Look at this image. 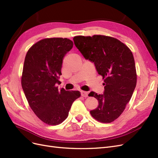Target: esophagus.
<instances>
[{
  "label": "esophagus",
  "mask_w": 158,
  "mask_h": 158,
  "mask_svg": "<svg viewBox=\"0 0 158 158\" xmlns=\"http://www.w3.org/2000/svg\"><path fill=\"white\" fill-rule=\"evenodd\" d=\"M81 95H82V97L84 98H87L88 97V92H85V91H81Z\"/></svg>",
  "instance_id": "1"
}]
</instances>
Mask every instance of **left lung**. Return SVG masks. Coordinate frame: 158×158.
I'll use <instances>...</instances> for the list:
<instances>
[{
	"mask_svg": "<svg viewBox=\"0 0 158 158\" xmlns=\"http://www.w3.org/2000/svg\"><path fill=\"white\" fill-rule=\"evenodd\" d=\"M74 44L84 58L93 62L104 80V93L91 92L89 96L98 99L96 109L90 114L97 121H114L125 110L136 85L135 59L131 49L116 38L94 35L75 36Z\"/></svg>",
	"mask_w": 158,
	"mask_h": 158,
	"instance_id": "8db88e82",
	"label": "left lung"
}]
</instances>
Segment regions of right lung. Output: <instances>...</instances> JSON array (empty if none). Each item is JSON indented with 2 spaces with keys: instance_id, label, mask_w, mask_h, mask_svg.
Instances as JSON below:
<instances>
[{
  "instance_id": "obj_1",
  "label": "right lung",
  "mask_w": 158,
  "mask_h": 158,
  "mask_svg": "<svg viewBox=\"0 0 158 158\" xmlns=\"http://www.w3.org/2000/svg\"><path fill=\"white\" fill-rule=\"evenodd\" d=\"M73 47L67 38H46L28 50L23 64L22 86L30 107L41 121L57 125L69 116L79 91L58 89L64 56Z\"/></svg>"
}]
</instances>
